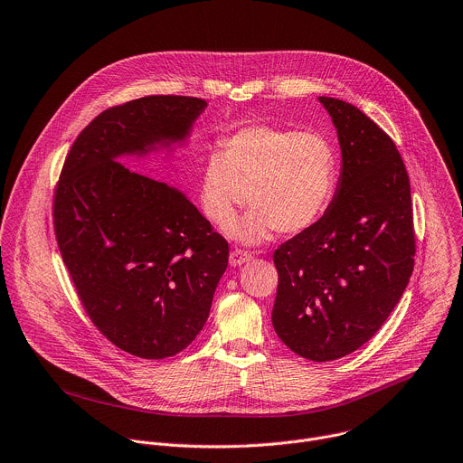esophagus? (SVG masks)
<instances>
[{
  "label": "esophagus",
  "instance_id": "obj_1",
  "mask_svg": "<svg viewBox=\"0 0 463 463\" xmlns=\"http://www.w3.org/2000/svg\"><path fill=\"white\" fill-rule=\"evenodd\" d=\"M250 258H252L250 252H247V250H243V249H234V250L231 252V256H229V261H231V265H241V263L249 261Z\"/></svg>",
  "mask_w": 463,
  "mask_h": 463
}]
</instances>
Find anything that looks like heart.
Instances as JSON below:
<instances>
[{
	"mask_svg": "<svg viewBox=\"0 0 463 463\" xmlns=\"http://www.w3.org/2000/svg\"><path fill=\"white\" fill-rule=\"evenodd\" d=\"M338 169V152L327 136L254 123L225 137L222 152L209 154L200 202L220 229L232 227L247 202L250 213L236 229L245 241L265 240L274 231L298 234L329 209Z\"/></svg>",
	"mask_w": 463,
	"mask_h": 463,
	"instance_id": "heart-1",
	"label": "heart"
}]
</instances>
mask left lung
Masks as SVG:
<instances>
[{"label": "left lung", "instance_id": "obj_1", "mask_svg": "<svg viewBox=\"0 0 463 463\" xmlns=\"http://www.w3.org/2000/svg\"><path fill=\"white\" fill-rule=\"evenodd\" d=\"M342 146V175L326 214L274 250L272 327L301 358L331 362L389 318L414 267L405 164L387 132L358 107L320 96Z\"/></svg>", "mask_w": 463, "mask_h": 463}]
</instances>
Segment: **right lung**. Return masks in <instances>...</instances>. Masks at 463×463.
I'll return each mask as SVG.
<instances>
[{
  "label": "right lung",
  "mask_w": 463,
  "mask_h": 463,
  "mask_svg": "<svg viewBox=\"0 0 463 463\" xmlns=\"http://www.w3.org/2000/svg\"><path fill=\"white\" fill-rule=\"evenodd\" d=\"M205 107L191 96H145L105 109L74 139L54 187V234L83 309L137 358H169L193 344L229 243L182 193L116 158L185 137Z\"/></svg>",
  "instance_id": "obj_1"
}]
</instances>
